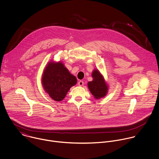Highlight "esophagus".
Masks as SVG:
<instances>
[{"mask_svg": "<svg viewBox=\"0 0 159 159\" xmlns=\"http://www.w3.org/2000/svg\"><path fill=\"white\" fill-rule=\"evenodd\" d=\"M84 84V82L82 81V80H80V81L78 82V85H79V86H83Z\"/></svg>", "mask_w": 159, "mask_h": 159, "instance_id": "obj_1", "label": "esophagus"}]
</instances>
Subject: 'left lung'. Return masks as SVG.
Segmentation results:
<instances>
[{"label":"left lung","mask_w":159,"mask_h":159,"mask_svg":"<svg viewBox=\"0 0 159 159\" xmlns=\"http://www.w3.org/2000/svg\"><path fill=\"white\" fill-rule=\"evenodd\" d=\"M92 77L93 80L88 82V87L91 93L97 99L105 97L108 92V86L103 77L97 69L93 71Z\"/></svg>","instance_id":"left-lung-1"}]
</instances>
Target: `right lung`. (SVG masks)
Instances as JSON below:
<instances>
[{"mask_svg": "<svg viewBox=\"0 0 159 159\" xmlns=\"http://www.w3.org/2000/svg\"><path fill=\"white\" fill-rule=\"evenodd\" d=\"M77 82L76 77L61 62H48L42 77L44 90L53 100L57 102L62 100L70 87Z\"/></svg>", "mask_w": 159, "mask_h": 159, "instance_id": "obj_1", "label": "right lung"}]
</instances>
